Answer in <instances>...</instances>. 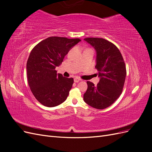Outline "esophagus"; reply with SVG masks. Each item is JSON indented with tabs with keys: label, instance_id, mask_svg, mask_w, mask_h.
I'll return each mask as SVG.
<instances>
[{
	"label": "esophagus",
	"instance_id": "34e87169",
	"mask_svg": "<svg viewBox=\"0 0 152 152\" xmlns=\"http://www.w3.org/2000/svg\"><path fill=\"white\" fill-rule=\"evenodd\" d=\"M80 80V79H79V78H78V77L74 78V82H75V83H77V82H79Z\"/></svg>",
	"mask_w": 152,
	"mask_h": 152
}]
</instances>
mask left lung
<instances>
[{
	"label": "left lung",
	"mask_w": 152,
	"mask_h": 152,
	"mask_svg": "<svg viewBox=\"0 0 152 152\" xmlns=\"http://www.w3.org/2000/svg\"><path fill=\"white\" fill-rule=\"evenodd\" d=\"M84 40L96 50V65L99 83L87 81L84 102L96 109L112 105L122 94L126 77V67L122 54L115 45L102 38L88 37Z\"/></svg>",
	"instance_id": "8db88e82"
}]
</instances>
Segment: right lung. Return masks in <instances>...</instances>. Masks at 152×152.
<instances>
[{"instance_id":"right-lung-1","label":"right lung","mask_w":152,"mask_h":152,"mask_svg":"<svg viewBox=\"0 0 152 152\" xmlns=\"http://www.w3.org/2000/svg\"><path fill=\"white\" fill-rule=\"evenodd\" d=\"M80 41V39L49 37L31 50L26 63L28 83L36 99L45 107H56L66 99L73 79L57 74L55 68Z\"/></svg>"}]
</instances>
